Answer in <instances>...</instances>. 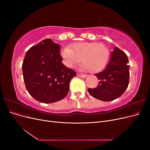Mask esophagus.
Instances as JSON below:
<instances>
[{"instance_id": "esophagus-1", "label": "esophagus", "mask_w": 150, "mask_h": 150, "mask_svg": "<svg viewBox=\"0 0 150 150\" xmlns=\"http://www.w3.org/2000/svg\"><path fill=\"white\" fill-rule=\"evenodd\" d=\"M77 76H78V77H79V78H85V77L86 76V75H84V74H79V73L77 74Z\"/></svg>"}]
</instances>
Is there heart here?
<instances>
[{"instance_id":"b5f03b06","label":"heart","mask_w":150,"mask_h":150,"mask_svg":"<svg viewBox=\"0 0 150 150\" xmlns=\"http://www.w3.org/2000/svg\"><path fill=\"white\" fill-rule=\"evenodd\" d=\"M67 66L72 67L79 64L84 71L98 72L104 69L110 59V51L103 44L97 42H79L64 48L61 52Z\"/></svg>"}]
</instances>
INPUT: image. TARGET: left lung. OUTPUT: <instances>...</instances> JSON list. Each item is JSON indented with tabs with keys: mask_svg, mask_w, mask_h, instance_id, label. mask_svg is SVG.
<instances>
[{
	"mask_svg": "<svg viewBox=\"0 0 150 150\" xmlns=\"http://www.w3.org/2000/svg\"><path fill=\"white\" fill-rule=\"evenodd\" d=\"M111 56L105 69L95 74L99 80L97 87L88 89L91 96L103 101L118 98L129 84V65L126 54L116 47Z\"/></svg>",
	"mask_w": 150,
	"mask_h": 150,
	"instance_id": "1",
	"label": "left lung"
}]
</instances>
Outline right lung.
I'll return each mask as SVG.
<instances>
[{"instance_id":"right-lung-1","label":"right lung","mask_w":150,"mask_h":150,"mask_svg":"<svg viewBox=\"0 0 150 150\" xmlns=\"http://www.w3.org/2000/svg\"><path fill=\"white\" fill-rule=\"evenodd\" d=\"M60 46L46 39L26 52L22 63L25 88L35 100L52 103L64 98L76 73L61 62Z\"/></svg>"}]
</instances>
